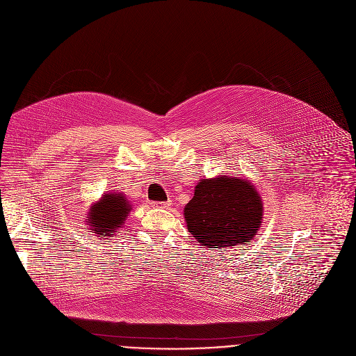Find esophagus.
Masks as SVG:
<instances>
[{"label":"esophagus","instance_id":"1","mask_svg":"<svg viewBox=\"0 0 356 356\" xmlns=\"http://www.w3.org/2000/svg\"><path fill=\"white\" fill-rule=\"evenodd\" d=\"M170 204H172V201H165V202H155L154 206L158 209H169Z\"/></svg>","mask_w":356,"mask_h":356}]
</instances>
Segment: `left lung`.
Instances as JSON below:
<instances>
[{
  "label": "left lung",
  "mask_w": 356,
  "mask_h": 356,
  "mask_svg": "<svg viewBox=\"0 0 356 356\" xmlns=\"http://www.w3.org/2000/svg\"><path fill=\"white\" fill-rule=\"evenodd\" d=\"M264 218V202L245 179H201L184 207L188 232L204 248H235L249 243Z\"/></svg>",
  "instance_id": "obj_1"
}]
</instances>
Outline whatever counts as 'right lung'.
I'll use <instances>...</instances> for the list:
<instances>
[{"label":"right lung","mask_w":356,"mask_h":356,"mask_svg":"<svg viewBox=\"0 0 356 356\" xmlns=\"http://www.w3.org/2000/svg\"><path fill=\"white\" fill-rule=\"evenodd\" d=\"M131 210V202L122 193H104L88 210L86 222L101 238L113 236L122 228Z\"/></svg>","instance_id":"obj_1"}]
</instances>
